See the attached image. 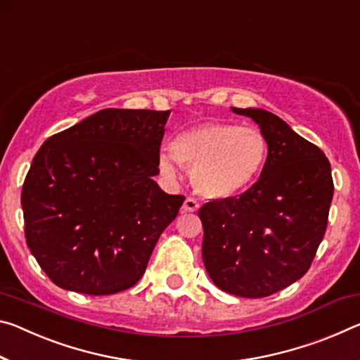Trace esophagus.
Masks as SVG:
<instances>
[{"mask_svg": "<svg viewBox=\"0 0 360 360\" xmlns=\"http://www.w3.org/2000/svg\"><path fill=\"white\" fill-rule=\"evenodd\" d=\"M198 208H200V203H198L195 198H192V197H187L184 205H182V210H184L186 213H193V211H197Z\"/></svg>", "mask_w": 360, "mask_h": 360, "instance_id": "obj_1", "label": "esophagus"}]
</instances>
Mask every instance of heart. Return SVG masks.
<instances>
[{"instance_id": "b5f03b06", "label": "heart", "mask_w": 360, "mask_h": 360, "mask_svg": "<svg viewBox=\"0 0 360 360\" xmlns=\"http://www.w3.org/2000/svg\"><path fill=\"white\" fill-rule=\"evenodd\" d=\"M266 158L267 139L258 128L205 122L176 136L173 150H160L157 162L167 176L184 163L202 195L224 200L240 195L259 178Z\"/></svg>"}]
</instances>
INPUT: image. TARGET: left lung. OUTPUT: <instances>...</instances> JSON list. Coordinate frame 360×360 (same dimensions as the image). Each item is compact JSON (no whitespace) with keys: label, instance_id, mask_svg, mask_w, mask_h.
I'll list each match as a JSON object with an SVG mask.
<instances>
[{"label":"left lung","instance_id":"obj_1","mask_svg":"<svg viewBox=\"0 0 360 360\" xmlns=\"http://www.w3.org/2000/svg\"><path fill=\"white\" fill-rule=\"evenodd\" d=\"M267 139L259 179L242 195L198 210L202 258L216 287L242 298H264L304 276L321 245L333 198L330 162L274 113L236 108Z\"/></svg>","mask_w":360,"mask_h":360}]
</instances>
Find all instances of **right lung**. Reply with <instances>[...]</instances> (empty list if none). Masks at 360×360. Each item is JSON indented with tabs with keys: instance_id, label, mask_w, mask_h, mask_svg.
I'll use <instances>...</instances> for the list:
<instances>
[{
	"instance_id": "obj_1",
	"label": "right lung",
	"mask_w": 360,
	"mask_h": 360,
	"mask_svg": "<svg viewBox=\"0 0 360 360\" xmlns=\"http://www.w3.org/2000/svg\"><path fill=\"white\" fill-rule=\"evenodd\" d=\"M168 117L104 108L39 147L20 200L28 248L57 287L113 295L146 272L186 198L153 181Z\"/></svg>"
}]
</instances>
